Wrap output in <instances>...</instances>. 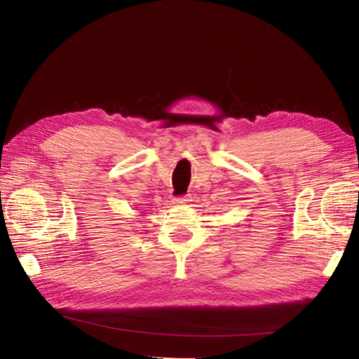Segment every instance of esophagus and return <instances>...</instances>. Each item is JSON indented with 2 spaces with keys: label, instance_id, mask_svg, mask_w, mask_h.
I'll list each match as a JSON object with an SVG mask.
<instances>
[{
  "label": "esophagus",
  "instance_id": "obj_1",
  "mask_svg": "<svg viewBox=\"0 0 359 359\" xmlns=\"http://www.w3.org/2000/svg\"><path fill=\"white\" fill-rule=\"evenodd\" d=\"M190 202V196L187 194V196H180V198H175L173 199V203L175 205H186Z\"/></svg>",
  "mask_w": 359,
  "mask_h": 359
}]
</instances>
